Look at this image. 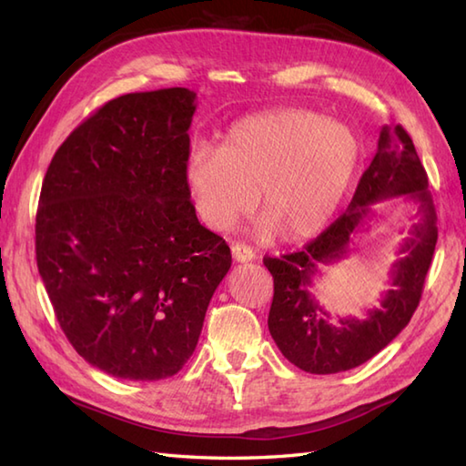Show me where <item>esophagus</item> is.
I'll return each instance as SVG.
<instances>
[{
    "label": "esophagus",
    "instance_id": "34e87169",
    "mask_svg": "<svg viewBox=\"0 0 466 466\" xmlns=\"http://www.w3.org/2000/svg\"><path fill=\"white\" fill-rule=\"evenodd\" d=\"M232 258L236 262H250L254 258V250L250 248V246L236 242V244H232Z\"/></svg>",
    "mask_w": 466,
    "mask_h": 466
}]
</instances>
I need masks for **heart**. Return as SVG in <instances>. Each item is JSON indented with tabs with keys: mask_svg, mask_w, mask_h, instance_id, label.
Wrapping results in <instances>:
<instances>
[{
	"mask_svg": "<svg viewBox=\"0 0 466 466\" xmlns=\"http://www.w3.org/2000/svg\"><path fill=\"white\" fill-rule=\"evenodd\" d=\"M360 160L352 127L322 114L286 107L254 114L228 130L220 150L196 146L186 156L184 184L198 216L228 230L252 212L264 216L258 238L319 234L339 210Z\"/></svg>",
	"mask_w": 466,
	"mask_h": 466,
	"instance_id": "b5f03b06",
	"label": "heart"
}]
</instances>
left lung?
I'll use <instances>...</instances> for the list:
<instances>
[{
  "label": "left lung",
  "instance_id": "1",
  "mask_svg": "<svg viewBox=\"0 0 466 466\" xmlns=\"http://www.w3.org/2000/svg\"><path fill=\"white\" fill-rule=\"evenodd\" d=\"M404 195L420 206L419 223L401 245V258L391 267V290L364 321L345 317L336 325L315 302L311 282L318 266L348 255L351 236L371 215V204ZM437 212L429 177L402 126H382L379 147L362 174L346 212L302 250L280 258L266 256L264 266L274 279L268 330L280 352L310 374H334L356 369L389 346L412 319L420 302L424 279L437 246Z\"/></svg>",
  "mask_w": 466,
  "mask_h": 466
}]
</instances>
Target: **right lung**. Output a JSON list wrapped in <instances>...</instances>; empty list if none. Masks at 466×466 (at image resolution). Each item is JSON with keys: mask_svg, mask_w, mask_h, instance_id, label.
Segmentation results:
<instances>
[{"mask_svg": "<svg viewBox=\"0 0 466 466\" xmlns=\"http://www.w3.org/2000/svg\"><path fill=\"white\" fill-rule=\"evenodd\" d=\"M196 94L116 97L57 147L35 216V258L67 340L116 379L162 380L190 359L230 270L184 184Z\"/></svg>", "mask_w": 466, "mask_h": 466, "instance_id": "obj_1", "label": "right lung"}]
</instances>
